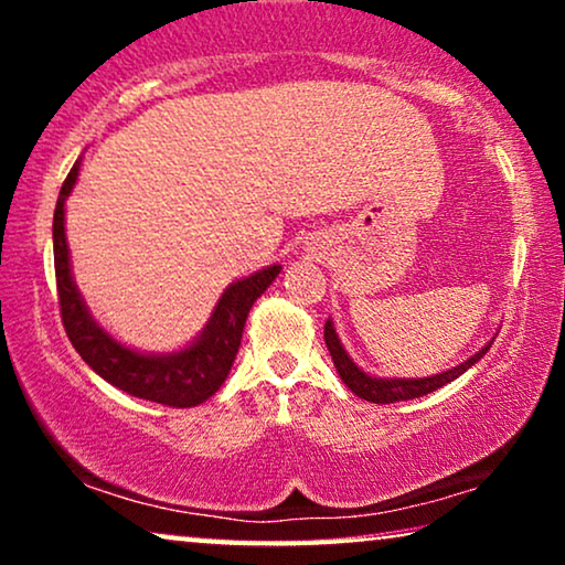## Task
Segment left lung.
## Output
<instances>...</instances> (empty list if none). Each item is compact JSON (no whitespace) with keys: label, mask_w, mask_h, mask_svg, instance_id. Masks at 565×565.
Here are the masks:
<instances>
[{"label":"left lung","mask_w":565,"mask_h":565,"mask_svg":"<svg viewBox=\"0 0 565 565\" xmlns=\"http://www.w3.org/2000/svg\"><path fill=\"white\" fill-rule=\"evenodd\" d=\"M323 339H327L329 354H331V360H334L337 373L344 381L347 388H350L354 396L373 401V404H396V401L427 396V393L443 388L445 383H450V381H455V377H460L470 365H476V362L481 360L491 347V342H489L483 347V350H478L473 358H468L458 367L447 370V373H439V375H431V377H416V381H414V377H391V381H385V377H373V375L362 373V370L354 365V362L350 360V354L344 352L342 342H339L334 323H331V321H327V327H323Z\"/></svg>","instance_id":"left-lung-1"}]
</instances>
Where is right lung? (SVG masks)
Segmentation results:
<instances>
[{
  "label": "right lung",
  "instance_id": "1",
  "mask_svg": "<svg viewBox=\"0 0 565 565\" xmlns=\"http://www.w3.org/2000/svg\"><path fill=\"white\" fill-rule=\"evenodd\" d=\"M76 177H79V161L61 184L56 211H53V265H56L61 321H64L68 342L99 377L130 396L174 408L203 404L228 377L238 344H242L246 316H249L254 300L280 275V265L265 267L228 285L211 321L205 323L203 334L184 350L172 354H141L128 350L92 319L72 280V269H68L64 203L68 192L74 190Z\"/></svg>",
  "mask_w": 565,
  "mask_h": 565
}]
</instances>
